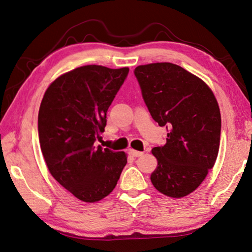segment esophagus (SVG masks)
<instances>
[{"label":"esophagus","mask_w":252,"mask_h":252,"mask_svg":"<svg viewBox=\"0 0 252 252\" xmlns=\"http://www.w3.org/2000/svg\"><path fill=\"white\" fill-rule=\"evenodd\" d=\"M129 155L132 156V157H141L143 155V152L141 151H136V150H133V149H130L129 150Z\"/></svg>","instance_id":"34e87169"}]
</instances>
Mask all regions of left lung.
I'll list each match as a JSON object with an SVG mask.
<instances>
[{
	"label": "left lung",
	"mask_w": 252,
	"mask_h": 252,
	"mask_svg": "<svg viewBox=\"0 0 252 252\" xmlns=\"http://www.w3.org/2000/svg\"><path fill=\"white\" fill-rule=\"evenodd\" d=\"M134 75L152 119L170 130L164 146L152 149L158 160L152 185L169 197H185L201 185L218 157V102L201 79L172 63L139 65Z\"/></svg>",
	"instance_id": "left-lung-1"
}]
</instances>
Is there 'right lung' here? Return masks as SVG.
Returning <instances> with one entry per match:
<instances>
[{"mask_svg": "<svg viewBox=\"0 0 252 252\" xmlns=\"http://www.w3.org/2000/svg\"><path fill=\"white\" fill-rule=\"evenodd\" d=\"M129 69L76 67L54 81L41 102L37 130L50 173L84 202L112 192L126 164L125 152L95 143L106 126V112Z\"/></svg>", "mask_w": 252, "mask_h": 252, "instance_id": "1", "label": "right lung"}]
</instances>
